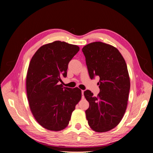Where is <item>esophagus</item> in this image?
Masks as SVG:
<instances>
[{
    "mask_svg": "<svg viewBox=\"0 0 153 153\" xmlns=\"http://www.w3.org/2000/svg\"><path fill=\"white\" fill-rule=\"evenodd\" d=\"M84 90H82V98H84Z\"/></svg>",
    "mask_w": 153,
    "mask_h": 153,
    "instance_id": "34e87169",
    "label": "esophagus"
}]
</instances>
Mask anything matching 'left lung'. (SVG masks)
<instances>
[{
	"label": "left lung",
	"mask_w": 153,
	"mask_h": 153,
	"mask_svg": "<svg viewBox=\"0 0 153 153\" xmlns=\"http://www.w3.org/2000/svg\"><path fill=\"white\" fill-rule=\"evenodd\" d=\"M91 79L100 78L97 96L84 91L89 107L85 110L89 126L96 132H106L116 127L126 112L130 80L127 65L119 51L112 45L93 42L82 48Z\"/></svg>",
	"instance_id": "8db88e82"
}]
</instances>
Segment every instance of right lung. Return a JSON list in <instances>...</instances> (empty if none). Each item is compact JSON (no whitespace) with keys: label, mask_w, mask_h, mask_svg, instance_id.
<instances>
[{"label":"right lung","mask_w":153,"mask_h":153,"mask_svg":"<svg viewBox=\"0 0 153 153\" xmlns=\"http://www.w3.org/2000/svg\"><path fill=\"white\" fill-rule=\"evenodd\" d=\"M80 48L56 41L43 45L32 57L27 71L26 89L32 115L41 126L61 131L69 124L71 114L82 98L78 87H63L68 64Z\"/></svg>","instance_id":"obj_1"}]
</instances>
